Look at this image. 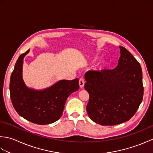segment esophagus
Returning a JSON list of instances; mask_svg holds the SVG:
<instances>
[{
	"instance_id": "34e87169",
	"label": "esophagus",
	"mask_w": 153,
	"mask_h": 153,
	"mask_svg": "<svg viewBox=\"0 0 153 153\" xmlns=\"http://www.w3.org/2000/svg\"><path fill=\"white\" fill-rule=\"evenodd\" d=\"M84 83H85V82H84V79L82 78V77H81L79 79V87L81 88H82L84 86Z\"/></svg>"
}]
</instances>
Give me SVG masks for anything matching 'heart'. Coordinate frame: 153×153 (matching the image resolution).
I'll return each instance as SVG.
<instances>
[{"label": "heart", "mask_w": 153, "mask_h": 153, "mask_svg": "<svg viewBox=\"0 0 153 153\" xmlns=\"http://www.w3.org/2000/svg\"><path fill=\"white\" fill-rule=\"evenodd\" d=\"M97 59H98V58H97V57H95V58H94V59H93V62H95V61H97ZM106 64V63L105 62H104L103 63V65H105Z\"/></svg>", "instance_id": "heart-1"}]
</instances>
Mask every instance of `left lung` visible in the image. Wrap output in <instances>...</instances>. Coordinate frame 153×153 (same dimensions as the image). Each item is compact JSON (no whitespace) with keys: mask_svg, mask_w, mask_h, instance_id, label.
<instances>
[{"mask_svg":"<svg viewBox=\"0 0 153 153\" xmlns=\"http://www.w3.org/2000/svg\"><path fill=\"white\" fill-rule=\"evenodd\" d=\"M114 69L89 70L85 89L89 99L87 112L93 122L114 126L128 121L142 102L143 85L140 64L125 47Z\"/></svg>","mask_w":153,"mask_h":153,"instance_id":"obj_1","label":"left lung"}]
</instances>
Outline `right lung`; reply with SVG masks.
I'll list each match as a JSON object with an SVG mask.
<instances>
[{"label":"right lung","mask_w":153,"mask_h":153,"mask_svg":"<svg viewBox=\"0 0 153 153\" xmlns=\"http://www.w3.org/2000/svg\"><path fill=\"white\" fill-rule=\"evenodd\" d=\"M29 51L19 56L12 72L11 101L16 111L25 120L39 125L49 124L60 118L67 98L79 89V79L61 80L40 91L27 88L22 79V70L23 59Z\"/></svg>","instance_id":"add662e5"}]
</instances>
